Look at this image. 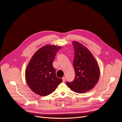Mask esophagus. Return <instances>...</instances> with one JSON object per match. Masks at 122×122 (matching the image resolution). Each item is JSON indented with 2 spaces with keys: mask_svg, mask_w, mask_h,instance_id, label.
<instances>
[{
  "mask_svg": "<svg viewBox=\"0 0 122 122\" xmlns=\"http://www.w3.org/2000/svg\"><path fill=\"white\" fill-rule=\"evenodd\" d=\"M62 80H63V82H65V80H66V78L65 77H63L62 78Z\"/></svg>",
  "mask_w": 122,
  "mask_h": 122,
  "instance_id": "1",
  "label": "esophagus"
}]
</instances>
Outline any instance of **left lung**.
I'll return each instance as SVG.
<instances>
[{
	"mask_svg": "<svg viewBox=\"0 0 122 122\" xmlns=\"http://www.w3.org/2000/svg\"><path fill=\"white\" fill-rule=\"evenodd\" d=\"M74 57L73 66L75 77L72 82H66L73 91L84 93L91 90L97 83L100 76L98 65L89 50L81 43L72 42Z\"/></svg>",
	"mask_w": 122,
	"mask_h": 122,
	"instance_id": "left-lung-1",
	"label": "left lung"
}]
</instances>
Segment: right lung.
I'll return each instance as SVG.
<instances>
[{
  "mask_svg": "<svg viewBox=\"0 0 122 122\" xmlns=\"http://www.w3.org/2000/svg\"><path fill=\"white\" fill-rule=\"evenodd\" d=\"M61 47L47 45L33 56L25 69V80L29 88L35 93L46 96L53 92L63 81L56 77L53 63Z\"/></svg>",
  "mask_w": 122,
  "mask_h": 122,
  "instance_id": "right-lung-1",
  "label": "right lung"
}]
</instances>
